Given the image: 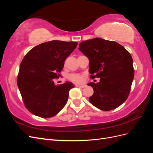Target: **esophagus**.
Segmentation results:
<instances>
[{
  "mask_svg": "<svg viewBox=\"0 0 153 153\" xmlns=\"http://www.w3.org/2000/svg\"><path fill=\"white\" fill-rule=\"evenodd\" d=\"M76 86L78 87H79V88H84V87H85V85H76Z\"/></svg>",
  "mask_w": 153,
  "mask_h": 153,
  "instance_id": "esophagus-1",
  "label": "esophagus"
}]
</instances>
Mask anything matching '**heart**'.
<instances>
[{
    "label": "heart",
    "mask_w": 153,
    "mask_h": 153,
    "mask_svg": "<svg viewBox=\"0 0 153 153\" xmlns=\"http://www.w3.org/2000/svg\"><path fill=\"white\" fill-rule=\"evenodd\" d=\"M68 78L69 80L73 83H75V84H80V83L83 82V80H84V78H83L82 75L75 73L70 74Z\"/></svg>",
    "instance_id": "1"
}]
</instances>
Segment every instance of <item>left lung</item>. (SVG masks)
Returning a JSON list of instances; mask_svg holds the SVG:
<instances>
[{"label":"left lung","instance_id":"left-lung-1","mask_svg":"<svg viewBox=\"0 0 153 153\" xmlns=\"http://www.w3.org/2000/svg\"><path fill=\"white\" fill-rule=\"evenodd\" d=\"M78 49L89 59L91 78H100V82L87 84L94 89L90 103L104 111L121 105L134 78L131 54L118 43L98 38L82 41Z\"/></svg>","mask_w":153,"mask_h":153}]
</instances>
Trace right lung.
I'll return each instance as SVG.
<instances>
[{
    "instance_id": "add662e5",
    "label": "right lung",
    "mask_w": 153,
    "mask_h": 153,
    "mask_svg": "<svg viewBox=\"0 0 153 153\" xmlns=\"http://www.w3.org/2000/svg\"><path fill=\"white\" fill-rule=\"evenodd\" d=\"M75 41L53 40L32 48L23 59L17 85L27 109L43 118L55 116L68 99L74 85L70 82L55 85L64 61L77 46Z\"/></svg>"
}]
</instances>
